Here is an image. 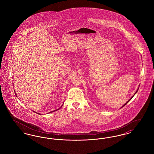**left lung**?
<instances>
[{
	"label": "left lung",
	"instance_id": "obj_1",
	"mask_svg": "<svg viewBox=\"0 0 154 154\" xmlns=\"http://www.w3.org/2000/svg\"><path fill=\"white\" fill-rule=\"evenodd\" d=\"M137 91H138V89H137V91H136V93H135V94H134V95H135V94H136V93H137ZM134 95H133V96H134ZM132 97H133V96H132V97H131V99H129V100H128V102H127L126 103H125V104L124 105V106H124L125 105H126V104H127V103H128L129 102V101H130V100H131V99H132ZM123 106H122V107H123Z\"/></svg>",
	"mask_w": 154,
	"mask_h": 154
}]
</instances>
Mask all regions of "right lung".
<instances>
[{
  "mask_svg": "<svg viewBox=\"0 0 154 154\" xmlns=\"http://www.w3.org/2000/svg\"><path fill=\"white\" fill-rule=\"evenodd\" d=\"M15 95H16V93H15ZM61 107H62V106H61ZM60 108H61V107H60V108H59V109H58V110H59V109H60ZM54 110V111H57V110ZM51 112H53V111H51ZM37 114H38V113H37Z\"/></svg>",
  "mask_w": 154,
  "mask_h": 154,
  "instance_id": "obj_1",
  "label": "right lung"
}]
</instances>
